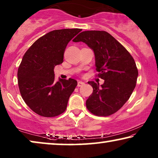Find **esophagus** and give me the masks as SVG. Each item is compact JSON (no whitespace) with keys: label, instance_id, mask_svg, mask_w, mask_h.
<instances>
[{"label":"esophagus","instance_id":"1","mask_svg":"<svg viewBox=\"0 0 158 158\" xmlns=\"http://www.w3.org/2000/svg\"><path fill=\"white\" fill-rule=\"evenodd\" d=\"M84 85H85V83H84V82H83V81H78V82H77V86H78V87H81V86H83Z\"/></svg>","mask_w":158,"mask_h":158}]
</instances>
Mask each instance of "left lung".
<instances>
[{
  "instance_id": "left-lung-1",
  "label": "left lung",
  "mask_w": 158,
  "mask_h": 158,
  "mask_svg": "<svg viewBox=\"0 0 158 158\" xmlns=\"http://www.w3.org/2000/svg\"><path fill=\"white\" fill-rule=\"evenodd\" d=\"M75 42L85 43L94 52L98 77L104 83L89 81L93 93L86 101L90 113L108 116L118 111L128 101L136 86L138 70L135 60L126 48L105 31H85Z\"/></svg>"
}]
</instances>
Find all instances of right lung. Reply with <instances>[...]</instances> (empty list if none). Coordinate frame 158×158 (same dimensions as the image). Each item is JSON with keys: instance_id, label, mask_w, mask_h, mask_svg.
Here are the masks:
<instances>
[{"instance_id": "obj_1", "label": "right lung", "mask_w": 158, "mask_h": 158, "mask_svg": "<svg viewBox=\"0 0 158 158\" xmlns=\"http://www.w3.org/2000/svg\"><path fill=\"white\" fill-rule=\"evenodd\" d=\"M81 31L54 30L39 38L23 55L17 73L19 90L26 104L38 115L55 117L66 110L77 83L72 78L56 83L54 68L62 63L68 42Z\"/></svg>"}]
</instances>
